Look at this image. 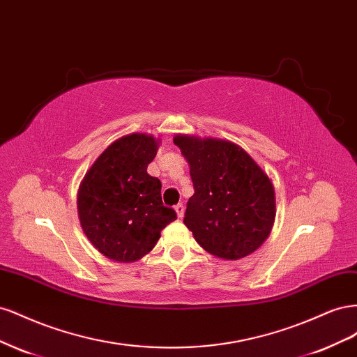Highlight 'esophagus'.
Listing matches in <instances>:
<instances>
[{
    "label": "esophagus",
    "mask_w": 357,
    "mask_h": 357,
    "mask_svg": "<svg viewBox=\"0 0 357 357\" xmlns=\"http://www.w3.org/2000/svg\"><path fill=\"white\" fill-rule=\"evenodd\" d=\"M174 210H176V213H177V215H178L180 219L183 218V215H185V205H183V204H177L176 207H174Z\"/></svg>",
    "instance_id": "obj_1"
}]
</instances>
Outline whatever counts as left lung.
Instances as JSON below:
<instances>
[{
    "mask_svg": "<svg viewBox=\"0 0 357 357\" xmlns=\"http://www.w3.org/2000/svg\"><path fill=\"white\" fill-rule=\"evenodd\" d=\"M195 193L183 223L214 256L236 261L262 245L275 220L269 177L244 149L219 138L176 135Z\"/></svg>",
    "mask_w": 357,
    "mask_h": 357,
    "instance_id": "obj_1",
    "label": "left lung"
}]
</instances>
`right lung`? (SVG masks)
<instances>
[{
    "mask_svg": "<svg viewBox=\"0 0 357 357\" xmlns=\"http://www.w3.org/2000/svg\"><path fill=\"white\" fill-rule=\"evenodd\" d=\"M159 142L131 134L116 139L93 162L79 188L77 210L83 232L98 252L116 262L147 255L160 231L177 219L164 207L160 180L147 174Z\"/></svg>",
    "mask_w": 357,
    "mask_h": 357,
    "instance_id": "obj_1",
    "label": "right lung"
}]
</instances>
